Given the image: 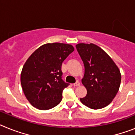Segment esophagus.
Masks as SVG:
<instances>
[{
	"label": "esophagus",
	"instance_id": "34e87169",
	"mask_svg": "<svg viewBox=\"0 0 135 135\" xmlns=\"http://www.w3.org/2000/svg\"><path fill=\"white\" fill-rule=\"evenodd\" d=\"M80 85V83L79 81H76L74 84V86H78Z\"/></svg>",
	"mask_w": 135,
	"mask_h": 135
}]
</instances>
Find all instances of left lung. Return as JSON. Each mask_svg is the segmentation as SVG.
<instances>
[{
    "label": "left lung",
    "instance_id": "8db88e82",
    "mask_svg": "<svg viewBox=\"0 0 135 135\" xmlns=\"http://www.w3.org/2000/svg\"><path fill=\"white\" fill-rule=\"evenodd\" d=\"M76 49L84 65L82 84L87 94L80 100L93 109L109 104L118 92L121 74L114 61L101 48L93 43H79Z\"/></svg>",
    "mask_w": 135,
    "mask_h": 135
}]
</instances>
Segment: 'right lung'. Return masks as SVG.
Masks as SVG:
<instances>
[{"mask_svg": "<svg viewBox=\"0 0 135 135\" xmlns=\"http://www.w3.org/2000/svg\"><path fill=\"white\" fill-rule=\"evenodd\" d=\"M74 51L69 44L47 43L27 59L21 73V84L26 99L34 108L47 110L60 103L63 90L69 85L62 80V63Z\"/></svg>", "mask_w": 135, "mask_h": 135, "instance_id": "right-lung-1", "label": "right lung"}]
</instances>
